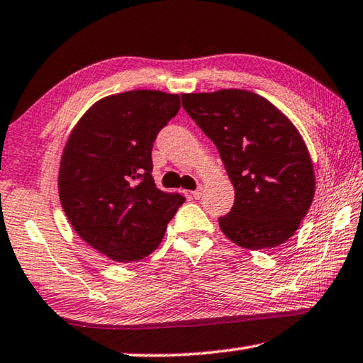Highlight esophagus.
<instances>
[{
	"instance_id": "obj_1",
	"label": "esophagus",
	"mask_w": 363,
	"mask_h": 363,
	"mask_svg": "<svg viewBox=\"0 0 363 363\" xmlns=\"http://www.w3.org/2000/svg\"><path fill=\"white\" fill-rule=\"evenodd\" d=\"M201 190H203V189H201V187H199V189H196V190H192V192L189 194V195H190V199H195V200H199L200 196H201Z\"/></svg>"
}]
</instances>
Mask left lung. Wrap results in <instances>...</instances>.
Segmentation results:
<instances>
[{
  "label": "left lung",
  "mask_w": 363,
  "mask_h": 363,
  "mask_svg": "<svg viewBox=\"0 0 363 363\" xmlns=\"http://www.w3.org/2000/svg\"><path fill=\"white\" fill-rule=\"evenodd\" d=\"M182 107L218 147L235 189L224 235L270 250L298 230L314 200L315 174L296 126L266 97L245 89L181 94Z\"/></svg>",
  "instance_id": "obj_1"
}]
</instances>
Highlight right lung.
<instances>
[{"label":"right lung","mask_w":363,"mask_h":363,"mask_svg":"<svg viewBox=\"0 0 363 363\" xmlns=\"http://www.w3.org/2000/svg\"><path fill=\"white\" fill-rule=\"evenodd\" d=\"M177 94L138 89L107 96L78 120L64 147L59 196L83 240L116 262L144 259L186 199L152 177L158 131L179 112Z\"/></svg>","instance_id":"obj_1"}]
</instances>
